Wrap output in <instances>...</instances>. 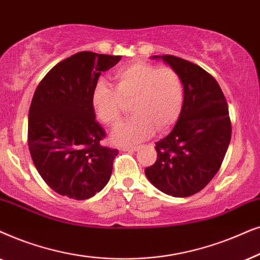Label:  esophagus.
<instances>
[{
  "instance_id": "1",
  "label": "esophagus",
  "mask_w": 260,
  "mask_h": 260,
  "mask_svg": "<svg viewBox=\"0 0 260 260\" xmlns=\"http://www.w3.org/2000/svg\"><path fill=\"white\" fill-rule=\"evenodd\" d=\"M138 146H126V147H121V150L122 151H128V152H134L138 150Z\"/></svg>"
}]
</instances>
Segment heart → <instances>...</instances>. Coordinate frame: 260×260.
<instances>
[{
    "label": "heart",
    "mask_w": 260,
    "mask_h": 260,
    "mask_svg": "<svg viewBox=\"0 0 260 260\" xmlns=\"http://www.w3.org/2000/svg\"><path fill=\"white\" fill-rule=\"evenodd\" d=\"M113 88L98 83L91 106L98 119L114 127L122 120L124 107H132L134 117L120 124L112 139L117 145L140 143L155 132L162 133L177 122L184 103L182 79L172 68L134 61L117 69Z\"/></svg>",
    "instance_id": "b5f03b06"
}]
</instances>
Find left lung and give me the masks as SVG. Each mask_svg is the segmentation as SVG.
<instances>
[{
  "instance_id": "8db88e82",
  "label": "left lung",
  "mask_w": 260,
  "mask_h": 260,
  "mask_svg": "<svg viewBox=\"0 0 260 260\" xmlns=\"http://www.w3.org/2000/svg\"><path fill=\"white\" fill-rule=\"evenodd\" d=\"M153 58L177 71L184 103L172 132L155 143L157 160L145 175L164 193L188 197L205 188L221 168L232 136L228 105L216 79L199 65L171 54Z\"/></svg>"
}]
</instances>
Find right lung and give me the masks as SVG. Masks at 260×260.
I'll return each instance as SVG.
<instances>
[{"instance_id":"obj_1","label":"right lung","mask_w":260,"mask_h":260,"mask_svg":"<svg viewBox=\"0 0 260 260\" xmlns=\"http://www.w3.org/2000/svg\"><path fill=\"white\" fill-rule=\"evenodd\" d=\"M121 55L78 52L47 72L36 89L28 114V147L41 178L74 200L101 191L117 150L103 146L106 132L95 120L91 92L101 72Z\"/></svg>"}]
</instances>
